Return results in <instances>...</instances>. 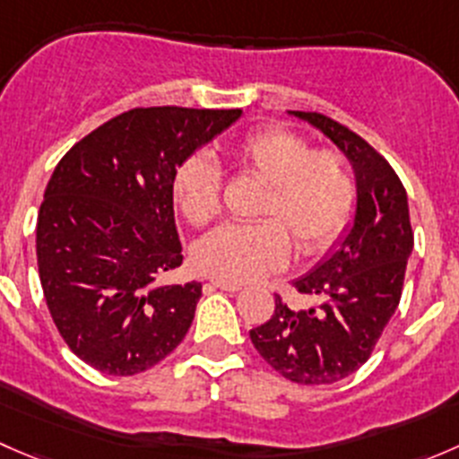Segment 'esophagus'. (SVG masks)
Returning a JSON list of instances; mask_svg holds the SVG:
<instances>
[{
  "mask_svg": "<svg viewBox=\"0 0 459 459\" xmlns=\"http://www.w3.org/2000/svg\"><path fill=\"white\" fill-rule=\"evenodd\" d=\"M211 286H215V289L220 290H229V293H238V290H242V284H235V281H224V280H212Z\"/></svg>",
  "mask_w": 459,
  "mask_h": 459,
  "instance_id": "esophagus-1",
  "label": "esophagus"
}]
</instances>
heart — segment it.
I'll return each instance as SVG.
<instances>
[{
  "mask_svg": "<svg viewBox=\"0 0 459 459\" xmlns=\"http://www.w3.org/2000/svg\"><path fill=\"white\" fill-rule=\"evenodd\" d=\"M239 169L266 184L253 224H224L195 247L197 268L224 281H253L289 262L290 243L299 255L331 247L349 221L355 179L342 155L313 151L286 128H262L230 146ZM221 175L206 155H191L173 178L175 200L188 221L204 226L220 212Z\"/></svg>",
  "mask_w": 459,
  "mask_h": 459,
  "instance_id": "heart-1",
  "label": "heart"
}]
</instances>
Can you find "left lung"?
I'll return each instance as SVG.
<instances>
[{"mask_svg":"<svg viewBox=\"0 0 459 459\" xmlns=\"http://www.w3.org/2000/svg\"><path fill=\"white\" fill-rule=\"evenodd\" d=\"M349 160L355 175L353 224L328 255L293 286L311 299L295 308L275 295V311L251 328L257 353L298 384H333L358 371L391 322L413 253L409 197L395 170L353 131L319 113L289 110Z\"/></svg>","mask_w":459,"mask_h":459,"instance_id":"8db88e82","label":"left lung"}]
</instances>
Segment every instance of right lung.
Returning <instances> with one entry per match:
<instances>
[{
	"instance_id": "1",
	"label": "right lung",
	"mask_w": 459,
	"mask_h": 459,
	"mask_svg": "<svg viewBox=\"0 0 459 459\" xmlns=\"http://www.w3.org/2000/svg\"><path fill=\"white\" fill-rule=\"evenodd\" d=\"M242 110L133 108L77 142L53 170L37 215V266L68 349L126 377L173 353L200 281L164 284L182 264L173 178Z\"/></svg>"
}]
</instances>
